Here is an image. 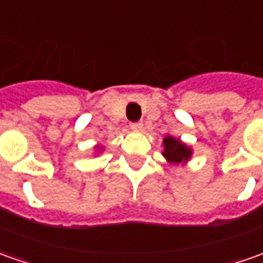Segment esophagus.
Masks as SVG:
<instances>
[{
    "label": "esophagus",
    "instance_id": "1",
    "mask_svg": "<svg viewBox=\"0 0 263 263\" xmlns=\"http://www.w3.org/2000/svg\"><path fill=\"white\" fill-rule=\"evenodd\" d=\"M131 129L135 132L142 131L144 129V125L141 124V122H134V124H131Z\"/></svg>",
    "mask_w": 263,
    "mask_h": 263
}]
</instances>
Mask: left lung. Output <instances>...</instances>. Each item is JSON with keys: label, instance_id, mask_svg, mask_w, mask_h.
Instances as JSON below:
<instances>
[{"label": "left lung", "instance_id": "1", "mask_svg": "<svg viewBox=\"0 0 263 263\" xmlns=\"http://www.w3.org/2000/svg\"><path fill=\"white\" fill-rule=\"evenodd\" d=\"M162 144H164L162 155L170 164H184L190 160L193 154L190 146H187L180 139L174 138L171 135H167L162 141Z\"/></svg>", "mask_w": 263, "mask_h": 263}]
</instances>
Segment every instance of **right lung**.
Returning a JSON list of instances; mask_svg holds the SVG:
<instances>
[{
    "label": "right lung",
    "instance_id": "obj_1",
    "mask_svg": "<svg viewBox=\"0 0 263 263\" xmlns=\"http://www.w3.org/2000/svg\"><path fill=\"white\" fill-rule=\"evenodd\" d=\"M99 149H102V146H99Z\"/></svg>",
    "mask_w": 263,
    "mask_h": 263
}]
</instances>
